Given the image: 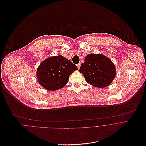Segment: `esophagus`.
<instances>
[{
    "instance_id": "esophagus-1",
    "label": "esophagus",
    "mask_w": 146,
    "mask_h": 146,
    "mask_svg": "<svg viewBox=\"0 0 146 146\" xmlns=\"http://www.w3.org/2000/svg\"><path fill=\"white\" fill-rule=\"evenodd\" d=\"M76 66H77V67H78V68L79 69V68H80V63H78Z\"/></svg>"
}]
</instances>
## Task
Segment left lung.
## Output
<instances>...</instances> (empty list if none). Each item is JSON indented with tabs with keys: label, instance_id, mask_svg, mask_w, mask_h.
I'll list each match as a JSON object with an SVG mask.
<instances>
[{
	"label": "left lung",
	"instance_id": "1",
	"mask_svg": "<svg viewBox=\"0 0 146 146\" xmlns=\"http://www.w3.org/2000/svg\"><path fill=\"white\" fill-rule=\"evenodd\" d=\"M79 72L87 83L98 88L109 86L116 75L114 63L109 58L101 53L87 54Z\"/></svg>",
	"mask_w": 146,
	"mask_h": 146
}]
</instances>
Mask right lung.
<instances>
[{"mask_svg": "<svg viewBox=\"0 0 146 146\" xmlns=\"http://www.w3.org/2000/svg\"><path fill=\"white\" fill-rule=\"evenodd\" d=\"M78 70L76 65L62 55L47 58L37 68L38 83L48 91H56L64 87L70 75Z\"/></svg>", "mask_w": 146, "mask_h": 146, "instance_id": "obj_1", "label": "right lung"}]
</instances>
